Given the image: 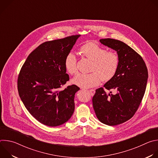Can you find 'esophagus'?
I'll return each mask as SVG.
<instances>
[{
	"instance_id": "1",
	"label": "esophagus",
	"mask_w": 158,
	"mask_h": 158,
	"mask_svg": "<svg viewBox=\"0 0 158 158\" xmlns=\"http://www.w3.org/2000/svg\"><path fill=\"white\" fill-rule=\"evenodd\" d=\"M89 93H90V94H91V96H93L95 94V90L94 89H90V90H89Z\"/></svg>"
}]
</instances>
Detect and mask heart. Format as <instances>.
<instances>
[{
    "label": "heart",
    "instance_id": "1",
    "mask_svg": "<svg viewBox=\"0 0 158 158\" xmlns=\"http://www.w3.org/2000/svg\"><path fill=\"white\" fill-rule=\"evenodd\" d=\"M80 54L85 58L91 60L89 74H79L73 80V84L84 89L98 85L101 79L107 82L113 77L118 70L119 58L114 51H106L96 43L88 42L80 47ZM66 71L71 75L77 73V59L72 52L67 54L64 59Z\"/></svg>",
    "mask_w": 158,
    "mask_h": 158
}]
</instances>
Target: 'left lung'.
Wrapping results in <instances>:
<instances>
[{"label":"left lung","mask_w":158,"mask_h":158,"mask_svg":"<svg viewBox=\"0 0 158 158\" xmlns=\"http://www.w3.org/2000/svg\"><path fill=\"white\" fill-rule=\"evenodd\" d=\"M99 41L117 52L119 64L114 76L104 85L116 93L107 94L103 87L96 89L93 108L101 123L116 126L130 119L137 111L146 91L148 69L142 57L123 42L110 38Z\"/></svg>","instance_id":"8db88e82"}]
</instances>
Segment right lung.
I'll return each mask as SVG.
<instances>
[{"mask_svg": "<svg viewBox=\"0 0 158 158\" xmlns=\"http://www.w3.org/2000/svg\"><path fill=\"white\" fill-rule=\"evenodd\" d=\"M80 35L45 42L27 57L17 79L19 96L29 113L51 127L68 121L74 111V96L79 87L73 84L60 90L69 80L64 59Z\"/></svg>", "mask_w": 158, "mask_h": 158, "instance_id": "obj_1", "label": "right lung"}]
</instances>
